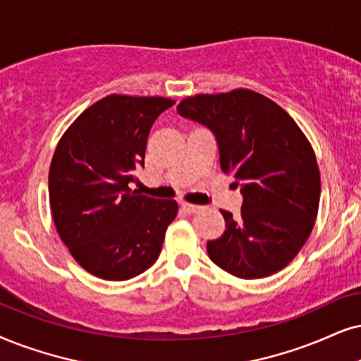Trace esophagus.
<instances>
[{"label":"esophagus","instance_id":"esophagus-1","mask_svg":"<svg viewBox=\"0 0 361 361\" xmlns=\"http://www.w3.org/2000/svg\"><path fill=\"white\" fill-rule=\"evenodd\" d=\"M181 208L186 209L188 213H198L202 207H198V204H191V203H181Z\"/></svg>","mask_w":361,"mask_h":361}]
</instances>
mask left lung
<instances>
[{
  "mask_svg": "<svg viewBox=\"0 0 361 361\" xmlns=\"http://www.w3.org/2000/svg\"><path fill=\"white\" fill-rule=\"evenodd\" d=\"M178 113L214 135L221 170L243 196L240 218L221 212L226 230L208 241V257L245 280L280 271L308 240L320 203L307 136L285 109L252 90L196 94Z\"/></svg>",
  "mask_w": 361,
  "mask_h": 361,
  "instance_id": "1",
  "label": "left lung"
}]
</instances>
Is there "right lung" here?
<instances>
[{
  "label": "right lung",
  "mask_w": 361,
  "mask_h": 361,
  "mask_svg": "<svg viewBox=\"0 0 361 361\" xmlns=\"http://www.w3.org/2000/svg\"><path fill=\"white\" fill-rule=\"evenodd\" d=\"M175 102L109 94L85 109L59 140L49 166V204L73 258L103 280H130L157 262L175 200L131 191L145 166L149 128Z\"/></svg>",
  "instance_id": "obj_1"
}]
</instances>
